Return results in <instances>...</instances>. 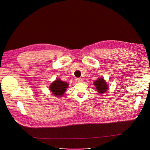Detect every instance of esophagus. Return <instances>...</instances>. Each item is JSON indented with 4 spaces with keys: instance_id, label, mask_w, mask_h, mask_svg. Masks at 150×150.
I'll return each mask as SVG.
<instances>
[{
    "instance_id": "esophagus-1",
    "label": "esophagus",
    "mask_w": 150,
    "mask_h": 150,
    "mask_svg": "<svg viewBox=\"0 0 150 150\" xmlns=\"http://www.w3.org/2000/svg\"><path fill=\"white\" fill-rule=\"evenodd\" d=\"M76 80L78 82H81L82 81V79L81 78H78L76 79Z\"/></svg>"
}]
</instances>
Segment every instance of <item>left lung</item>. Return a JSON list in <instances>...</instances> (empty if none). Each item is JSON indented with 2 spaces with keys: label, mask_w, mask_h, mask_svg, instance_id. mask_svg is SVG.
Listing matches in <instances>:
<instances>
[{
  "label": "left lung",
  "mask_w": 150,
  "mask_h": 150,
  "mask_svg": "<svg viewBox=\"0 0 150 150\" xmlns=\"http://www.w3.org/2000/svg\"><path fill=\"white\" fill-rule=\"evenodd\" d=\"M94 85L97 88V90L99 93L103 94L108 90V85L103 78H99L97 79L94 82Z\"/></svg>",
  "instance_id": "1"
}]
</instances>
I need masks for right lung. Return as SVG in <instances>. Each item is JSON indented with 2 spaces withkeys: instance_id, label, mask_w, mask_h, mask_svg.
<instances>
[{
  "instance_id": "add662e5",
  "label": "right lung",
  "mask_w": 150,
  "mask_h": 150,
  "mask_svg": "<svg viewBox=\"0 0 150 150\" xmlns=\"http://www.w3.org/2000/svg\"><path fill=\"white\" fill-rule=\"evenodd\" d=\"M68 87V83L62 81L60 79H56L50 85V91L56 96L60 97L65 92Z\"/></svg>"
}]
</instances>
